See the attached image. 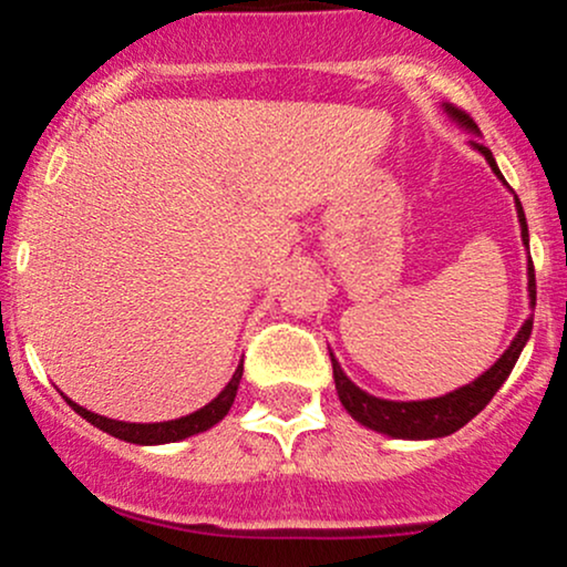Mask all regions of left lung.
<instances>
[{
  "label": "left lung",
  "mask_w": 567,
  "mask_h": 567,
  "mask_svg": "<svg viewBox=\"0 0 567 567\" xmlns=\"http://www.w3.org/2000/svg\"><path fill=\"white\" fill-rule=\"evenodd\" d=\"M445 111L453 116V120H458L464 127L477 131V125L472 122V116L466 114L464 109L445 106ZM475 150H481V153L486 155L488 166L494 168V174H499L492 150L483 147V144L477 142H475ZM516 207H518V224H522V240L527 245L529 243L527 218H524V209L518 198H516ZM529 297L535 300L533 259H529ZM529 332H533V319H527V322L522 324V330H518V336L513 338L511 347L505 349V354H502L497 363L483 373V377H477L472 384H464V388L453 390V393L440 395V399H429V401H384V399H377V395H369L365 390H360L358 384L349 382V377L341 371L338 360L330 354L338 399H341L343 410L352 414L358 423L369 425L373 431H382V434L399 436V440H434V436H447L453 434V431H458L461 425L470 423V420L494 399V393L502 388V382L511 377L513 365H516Z\"/></svg>",
  "instance_id": "1"
}]
</instances>
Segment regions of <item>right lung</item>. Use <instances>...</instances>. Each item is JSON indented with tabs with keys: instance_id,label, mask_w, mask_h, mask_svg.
Returning <instances> with one entry per match:
<instances>
[{
	"instance_id": "right-lung-1",
	"label": "right lung",
	"mask_w": 567,
	"mask_h": 567,
	"mask_svg": "<svg viewBox=\"0 0 567 567\" xmlns=\"http://www.w3.org/2000/svg\"><path fill=\"white\" fill-rule=\"evenodd\" d=\"M240 379H243V363L237 365L235 377H231V382L220 390L218 399L209 401L207 406H202V410L194 414H185V417L179 420H166V423H122V420H111V417H103V414L84 410V406L73 404L70 399L65 401L81 414V417L90 420L92 425H97V429L106 431V434L116 436V440L133 442V445H163V442H177V440H185V436L202 434V431L213 429L218 420H224L226 412H229L231 404H235Z\"/></svg>"
}]
</instances>
